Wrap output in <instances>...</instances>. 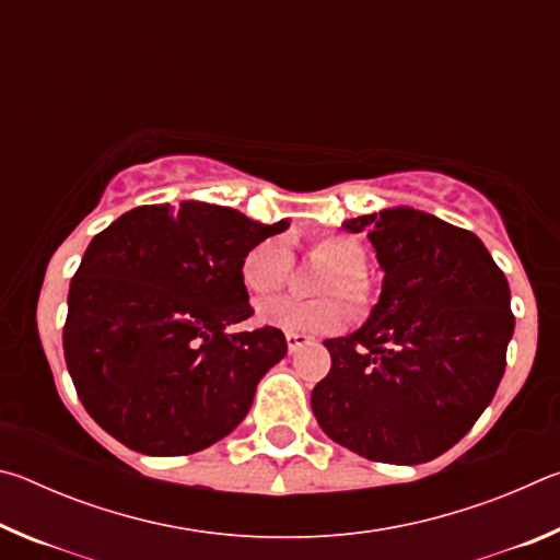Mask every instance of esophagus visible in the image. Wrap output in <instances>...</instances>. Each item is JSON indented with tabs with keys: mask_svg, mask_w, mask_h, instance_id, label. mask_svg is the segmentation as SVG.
Returning a JSON list of instances; mask_svg holds the SVG:
<instances>
[{
	"mask_svg": "<svg viewBox=\"0 0 560 560\" xmlns=\"http://www.w3.org/2000/svg\"><path fill=\"white\" fill-rule=\"evenodd\" d=\"M311 338L308 336H299V334H287V346H289V353H296L299 348L308 346Z\"/></svg>",
	"mask_w": 560,
	"mask_h": 560,
	"instance_id": "esophagus-1",
	"label": "esophagus"
}]
</instances>
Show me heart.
Segmentation results:
<instances>
[{"instance_id":"heart-1","label":"heart","mask_w":560,"mask_h":560,"mask_svg":"<svg viewBox=\"0 0 560 560\" xmlns=\"http://www.w3.org/2000/svg\"><path fill=\"white\" fill-rule=\"evenodd\" d=\"M306 252L328 267L316 296H336L347 303L350 316L365 318L373 311L375 289L368 279V252L353 234L326 232L316 234L306 242ZM291 277V254L277 240H267L246 252L242 261V283L252 296L264 299L287 287ZM257 320L264 326L287 330L299 336H318L336 330L346 324V310L335 299H269L257 306Z\"/></svg>"}]
</instances>
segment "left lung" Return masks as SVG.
I'll list each match as a JSON object with an SVG mask.
<instances>
[{
	"mask_svg": "<svg viewBox=\"0 0 560 560\" xmlns=\"http://www.w3.org/2000/svg\"><path fill=\"white\" fill-rule=\"evenodd\" d=\"M385 271L368 324L330 338L311 407L330 440L373 462L454 447L494 397L514 334L509 283L479 236L410 207L348 220Z\"/></svg>",
	"mask_w": 560,
	"mask_h": 560,
	"instance_id": "8db88e82",
	"label": "left lung"
}]
</instances>
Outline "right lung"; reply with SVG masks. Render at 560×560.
I'll return each mask as SVG.
<instances>
[{
  "instance_id": "obj_1",
  "label": "right lung",
  "mask_w": 560,
  "mask_h": 560,
  "mask_svg": "<svg viewBox=\"0 0 560 560\" xmlns=\"http://www.w3.org/2000/svg\"><path fill=\"white\" fill-rule=\"evenodd\" d=\"M287 226L179 202L136 207L93 236L71 279L63 355L103 430L136 452L179 457L244 420L287 338L226 328L254 314L246 252Z\"/></svg>"
}]
</instances>
